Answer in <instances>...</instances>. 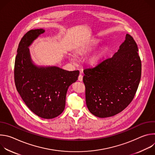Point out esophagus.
Segmentation results:
<instances>
[{"label": "esophagus", "instance_id": "1", "mask_svg": "<svg viewBox=\"0 0 155 155\" xmlns=\"http://www.w3.org/2000/svg\"><path fill=\"white\" fill-rule=\"evenodd\" d=\"M78 80V81H81L83 80V75H81V74H80V75H79Z\"/></svg>", "mask_w": 155, "mask_h": 155}]
</instances>
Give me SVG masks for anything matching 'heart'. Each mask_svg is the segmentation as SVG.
Wrapping results in <instances>:
<instances>
[{
	"instance_id": "heart-1",
	"label": "heart",
	"mask_w": 155,
	"mask_h": 155,
	"mask_svg": "<svg viewBox=\"0 0 155 155\" xmlns=\"http://www.w3.org/2000/svg\"><path fill=\"white\" fill-rule=\"evenodd\" d=\"M96 43H97V42H96V41H91L89 44H87V45L84 48H83V49H82L80 52H81V51H85V50H88V49H89V48H90V47H91V45H95V44H96ZM97 56H98V54H97V53H96V54H94L91 55V56L90 57L89 59H88V62H89L90 64L93 63V62L96 60V59L97 58Z\"/></svg>"
}]
</instances>
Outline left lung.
Wrapping results in <instances>:
<instances>
[{
    "label": "left lung",
    "instance_id": "1",
    "mask_svg": "<svg viewBox=\"0 0 155 155\" xmlns=\"http://www.w3.org/2000/svg\"><path fill=\"white\" fill-rule=\"evenodd\" d=\"M142 64L137 43L127 34L114 55L84 69L86 103L96 117L114 116L133 100L140 83Z\"/></svg>",
    "mask_w": 155,
    "mask_h": 155
}]
</instances>
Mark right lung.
Listing matches in <instances>:
<instances>
[{"label": "right lung", "instance_id": "1", "mask_svg": "<svg viewBox=\"0 0 155 155\" xmlns=\"http://www.w3.org/2000/svg\"><path fill=\"white\" fill-rule=\"evenodd\" d=\"M42 29L28 31L21 38L14 68L16 90L27 107L37 116L51 119L64 111L69 86L78 80L79 71H68L59 68H38L31 61L28 47Z\"/></svg>", "mask_w": 155, "mask_h": 155}]
</instances>
